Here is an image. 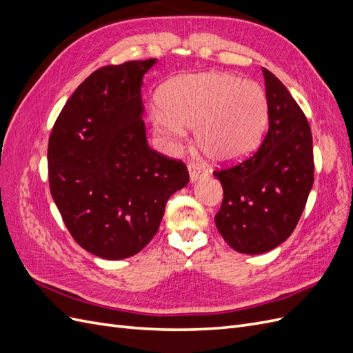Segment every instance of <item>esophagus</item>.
Here are the masks:
<instances>
[{"mask_svg":"<svg viewBox=\"0 0 353 353\" xmlns=\"http://www.w3.org/2000/svg\"><path fill=\"white\" fill-rule=\"evenodd\" d=\"M188 172H190L191 181H196V179H199L201 176H206L208 175L206 168L203 166L201 163H196V162H190L188 163Z\"/></svg>","mask_w":353,"mask_h":353,"instance_id":"esophagus-1","label":"esophagus"}]
</instances>
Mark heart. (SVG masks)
<instances>
[{
    "mask_svg": "<svg viewBox=\"0 0 353 353\" xmlns=\"http://www.w3.org/2000/svg\"><path fill=\"white\" fill-rule=\"evenodd\" d=\"M153 109L160 134L181 140L196 126L199 147L213 160L231 162L259 144L268 122V100L252 81L231 73L190 74L170 82Z\"/></svg>",
    "mask_w": 353,
    "mask_h": 353,
    "instance_id": "1",
    "label": "heart"
}]
</instances>
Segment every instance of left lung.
I'll use <instances>...</instances> for the list:
<instances>
[{
	"instance_id": "1",
	"label": "left lung",
	"mask_w": 353,
	"mask_h": 353,
	"mask_svg": "<svg viewBox=\"0 0 353 353\" xmlns=\"http://www.w3.org/2000/svg\"><path fill=\"white\" fill-rule=\"evenodd\" d=\"M270 128L258 150L213 170L223 190L216 228L234 250L270 252L290 237L314 184L311 126L283 82L262 69Z\"/></svg>"
}]
</instances>
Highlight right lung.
Returning <instances> with one entry per match:
<instances>
[{"label": "right lung", "mask_w": 353, "mask_h": 353, "mask_svg": "<svg viewBox=\"0 0 353 353\" xmlns=\"http://www.w3.org/2000/svg\"><path fill=\"white\" fill-rule=\"evenodd\" d=\"M156 59L92 72L61 109L48 140V183L82 249L130 258L156 236L168 199L187 185L183 160L152 150L141 83Z\"/></svg>", "instance_id": "1"}]
</instances>
